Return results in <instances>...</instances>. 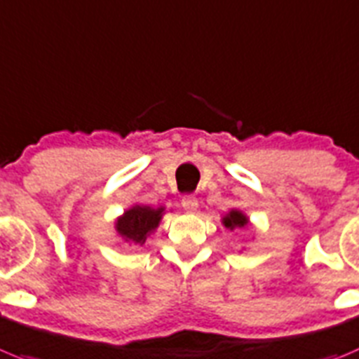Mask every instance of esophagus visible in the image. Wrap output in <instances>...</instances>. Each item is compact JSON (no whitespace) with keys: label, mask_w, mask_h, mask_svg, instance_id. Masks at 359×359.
I'll list each match as a JSON object with an SVG mask.
<instances>
[{"label":"esophagus","mask_w":359,"mask_h":359,"mask_svg":"<svg viewBox=\"0 0 359 359\" xmlns=\"http://www.w3.org/2000/svg\"><path fill=\"white\" fill-rule=\"evenodd\" d=\"M182 208L186 211H195L198 208V200H196L195 195H184L182 196Z\"/></svg>","instance_id":"obj_1"}]
</instances>
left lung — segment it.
I'll list each match as a JSON object with an SVG mask.
<instances>
[{
  "label": "left lung",
  "instance_id": "8db88e82",
  "mask_svg": "<svg viewBox=\"0 0 359 359\" xmlns=\"http://www.w3.org/2000/svg\"><path fill=\"white\" fill-rule=\"evenodd\" d=\"M222 224H224L225 227L231 229V231H232V229H236V227H240V229L245 227V225L248 224V218L241 211H236V209H232L229 215L224 216Z\"/></svg>",
  "mask_w": 359,
  "mask_h": 359
}]
</instances>
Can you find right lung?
Masks as SVG:
<instances>
[{"instance_id":"add662e5","label":"right lung","mask_w":359,"mask_h":359,"mask_svg":"<svg viewBox=\"0 0 359 359\" xmlns=\"http://www.w3.org/2000/svg\"><path fill=\"white\" fill-rule=\"evenodd\" d=\"M164 208L151 209L148 205H134L125 211L116 222V231L130 245H143L148 236L156 231L161 222Z\"/></svg>"}]
</instances>
